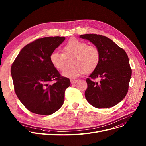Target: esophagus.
<instances>
[{"instance_id": "34e87169", "label": "esophagus", "mask_w": 146, "mask_h": 146, "mask_svg": "<svg viewBox=\"0 0 146 146\" xmlns=\"http://www.w3.org/2000/svg\"><path fill=\"white\" fill-rule=\"evenodd\" d=\"M78 80H77V79H71L70 82H71V83H72V84H74V83L77 82Z\"/></svg>"}]
</instances>
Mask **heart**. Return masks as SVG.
<instances>
[{
  "instance_id": "obj_1",
  "label": "heart",
  "mask_w": 146,
  "mask_h": 146,
  "mask_svg": "<svg viewBox=\"0 0 146 146\" xmlns=\"http://www.w3.org/2000/svg\"><path fill=\"white\" fill-rule=\"evenodd\" d=\"M63 53L53 51L50 55V61L56 70H63L65 67L66 57L73 56L72 67L65 69L62 75L65 78L74 79L85 73L92 72L100 61V51L95 45H88L76 38H70L63 46Z\"/></svg>"
}]
</instances>
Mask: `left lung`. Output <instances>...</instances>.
<instances>
[{"label": "left lung", "mask_w": 146, "mask_h": 146, "mask_svg": "<svg viewBox=\"0 0 146 146\" xmlns=\"http://www.w3.org/2000/svg\"><path fill=\"white\" fill-rule=\"evenodd\" d=\"M88 40L100 51L98 67L87 78L85 97L95 108H107L118 104L126 96L132 70L126 52L112 40L98 34L80 36ZM100 78L99 82L91 80Z\"/></svg>", "instance_id": "left-lung-1"}]
</instances>
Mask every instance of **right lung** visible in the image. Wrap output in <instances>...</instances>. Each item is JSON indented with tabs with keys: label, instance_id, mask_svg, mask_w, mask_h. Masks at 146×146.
Returning <instances> with one entry per match:
<instances>
[{
	"label": "right lung",
	"instance_id": "obj_1",
	"mask_svg": "<svg viewBox=\"0 0 146 146\" xmlns=\"http://www.w3.org/2000/svg\"><path fill=\"white\" fill-rule=\"evenodd\" d=\"M65 37L37 39L23 48L11 66L14 90L19 101L33 113L50 115L63 105L69 79L61 76L51 65L50 55ZM56 82L52 85L49 83Z\"/></svg>",
	"mask_w": 146,
	"mask_h": 146
}]
</instances>
